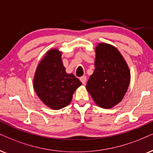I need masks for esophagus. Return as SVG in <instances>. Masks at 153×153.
Here are the masks:
<instances>
[{
	"label": "esophagus",
	"mask_w": 153,
	"mask_h": 153,
	"mask_svg": "<svg viewBox=\"0 0 153 153\" xmlns=\"http://www.w3.org/2000/svg\"><path fill=\"white\" fill-rule=\"evenodd\" d=\"M80 80L81 81V82H82L83 85L85 84V82H86V81H87L86 76H82V77H81V78H80Z\"/></svg>",
	"instance_id": "obj_1"
}]
</instances>
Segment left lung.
Returning <instances> with one entry per match:
<instances>
[{
	"label": "left lung",
	"instance_id": "left-lung-1",
	"mask_svg": "<svg viewBox=\"0 0 153 153\" xmlns=\"http://www.w3.org/2000/svg\"><path fill=\"white\" fill-rule=\"evenodd\" d=\"M95 53V68L86 89L98 106L110 109L123 100L130 84V71L114 46L100 43L96 46Z\"/></svg>",
	"mask_w": 153,
	"mask_h": 153
}]
</instances>
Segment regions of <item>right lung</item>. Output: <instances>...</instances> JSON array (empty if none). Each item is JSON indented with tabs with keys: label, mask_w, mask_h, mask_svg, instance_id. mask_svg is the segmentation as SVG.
Returning <instances> with one entry per match:
<instances>
[{
	"label": "right lung",
	"mask_w": 153,
	"mask_h": 153,
	"mask_svg": "<svg viewBox=\"0 0 153 153\" xmlns=\"http://www.w3.org/2000/svg\"><path fill=\"white\" fill-rule=\"evenodd\" d=\"M33 82L39 98L55 110L68 105L74 92L82 85L74 75L65 72L61 52L56 49L46 52L36 68Z\"/></svg>",
	"instance_id": "add662e5"
}]
</instances>
